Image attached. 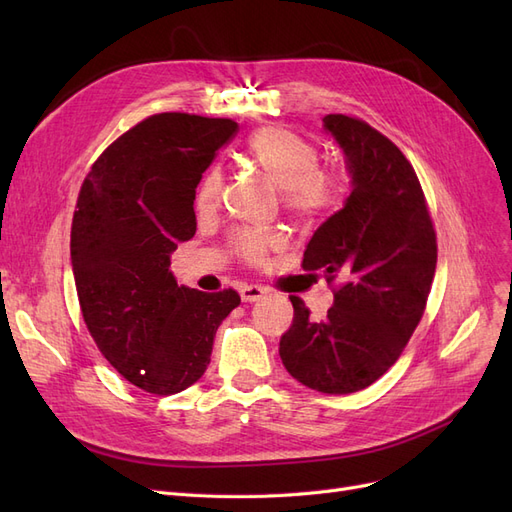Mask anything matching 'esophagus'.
<instances>
[{
	"instance_id": "obj_1",
	"label": "esophagus",
	"mask_w": 512,
	"mask_h": 512,
	"mask_svg": "<svg viewBox=\"0 0 512 512\" xmlns=\"http://www.w3.org/2000/svg\"><path fill=\"white\" fill-rule=\"evenodd\" d=\"M239 294H241V301L243 303H254V301H260L262 297H265L267 288L256 286V284H243L239 288Z\"/></svg>"
}]
</instances>
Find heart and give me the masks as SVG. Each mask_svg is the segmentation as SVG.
I'll use <instances>...</instances> for the list:
<instances>
[{"instance_id": "b5f03b06", "label": "heart", "mask_w": 512, "mask_h": 512, "mask_svg": "<svg viewBox=\"0 0 512 512\" xmlns=\"http://www.w3.org/2000/svg\"><path fill=\"white\" fill-rule=\"evenodd\" d=\"M247 156L258 164L265 175L282 190L284 203L297 215H320L342 205L346 196L344 175L322 170L318 147L282 126L258 130L247 141ZM222 173L218 166L207 170L196 192L200 211H209L220 200ZM284 239L275 232L247 230L237 237V252L250 262H262L271 250H277Z\"/></svg>"}]
</instances>
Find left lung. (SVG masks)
Instances as JSON below:
<instances>
[{
    "label": "left lung",
    "mask_w": 512,
    "mask_h": 512,
    "mask_svg": "<svg viewBox=\"0 0 512 512\" xmlns=\"http://www.w3.org/2000/svg\"><path fill=\"white\" fill-rule=\"evenodd\" d=\"M322 128L344 151L350 196L309 239L303 269L342 277L322 322L290 297L280 339L288 374L309 389L348 395L376 382L408 344L436 273V232L414 168L389 138L346 115Z\"/></svg>",
    "instance_id": "obj_1"
}]
</instances>
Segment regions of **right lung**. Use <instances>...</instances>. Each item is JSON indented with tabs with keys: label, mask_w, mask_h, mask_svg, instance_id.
Instances as JSON below:
<instances>
[{
	"label": "right lung",
	"mask_w": 512,
	"mask_h": 512,
	"mask_svg": "<svg viewBox=\"0 0 512 512\" xmlns=\"http://www.w3.org/2000/svg\"><path fill=\"white\" fill-rule=\"evenodd\" d=\"M239 130L230 119L160 113L138 123L91 166L70 235L76 294L104 359L138 389L175 395L211 361L235 290L177 284L170 254L196 232L203 173Z\"/></svg>",
	"instance_id": "add662e5"
}]
</instances>
